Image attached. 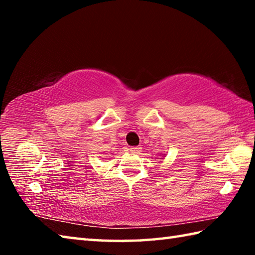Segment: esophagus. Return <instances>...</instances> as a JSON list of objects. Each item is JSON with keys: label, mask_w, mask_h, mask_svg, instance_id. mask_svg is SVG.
I'll use <instances>...</instances> for the list:
<instances>
[{"label": "esophagus", "mask_w": 255, "mask_h": 255, "mask_svg": "<svg viewBox=\"0 0 255 255\" xmlns=\"http://www.w3.org/2000/svg\"><path fill=\"white\" fill-rule=\"evenodd\" d=\"M129 150H130V153H132V154H140L141 153V147H140V146H133V147L129 148Z\"/></svg>", "instance_id": "obj_1"}]
</instances>
